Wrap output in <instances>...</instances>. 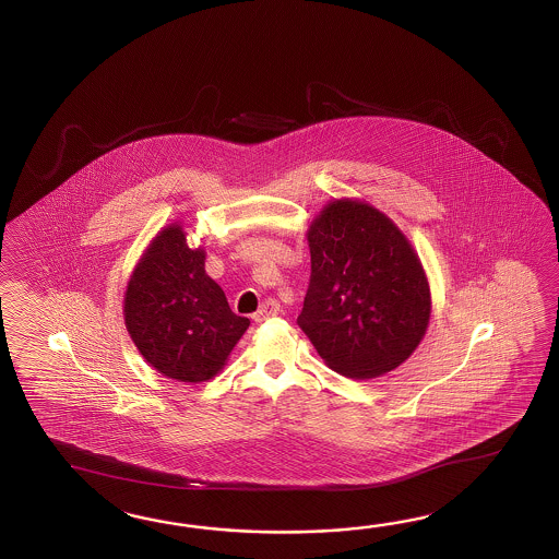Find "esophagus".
<instances>
[{
	"label": "esophagus",
	"mask_w": 559,
	"mask_h": 559,
	"mask_svg": "<svg viewBox=\"0 0 559 559\" xmlns=\"http://www.w3.org/2000/svg\"><path fill=\"white\" fill-rule=\"evenodd\" d=\"M280 311H282L280 304H277L275 299H267V301L263 304L262 309H260L258 313H253V321L260 323V321L267 320V318H274Z\"/></svg>",
	"instance_id": "1"
}]
</instances>
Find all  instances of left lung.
<instances>
[{
	"label": "left lung",
	"mask_w": 559,
	"mask_h": 559,
	"mask_svg": "<svg viewBox=\"0 0 559 559\" xmlns=\"http://www.w3.org/2000/svg\"><path fill=\"white\" fill-rule=\"evenodd\" d=\"M306 238L311 280L297 325L325 366L352 380L402 366L431 318L428 275L412 241L357 198L325 203Z\"/></svg>",
	"instance_id": "obj_1"
}]
</instances>
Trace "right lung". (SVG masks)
<instances>
[{
  "label": "right lung",
  "instance_id": "obj_1",
  "mask_svg": "<svg viewBox=\"0 0 559 559\" xmlns=\"http://www.w3.org/2000/svg\"><path fill=\"white\" fill-rule=\"evenodd\" d=\"M123 321L143 359L186 383L214 380L250 328L205 274V250L191 248L181 222L162 227L140 255L126 287Z\"/></svg>",
  "mask_w": 559,
  "mask_h": 559
}]
</instances>
